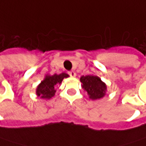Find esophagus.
Here are the masks:
<instances>
[{
	"mask_svg": "<svg viewBox=\"0 0 146 146\" xmlns=\"http://www.w3.org/2000/svg\"><path fill=\"white\" fill-rule=\"evenodd\" d=\"M68 74L71 76V77H75L76 76V72L74 71H70L68 72Z\"/></svg>",
	"mask_w": 146,
	"mask_h": 146,
	"instance_id": "34e87169",
	"label": "esophagus"
}]
</instances>
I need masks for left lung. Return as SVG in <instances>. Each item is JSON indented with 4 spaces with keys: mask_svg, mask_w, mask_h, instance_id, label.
<instances>
[{
    "mask_svg": "<svg viewBox=\"0 0 146 146\" xmlns=\"http://www.w3.org/2000/svg\"><path fill=\"white\" fill-rule=\"evenodd\" d=\"M80 81L83 84V88L89 94L90 99L99 100L105 96L106 86L99 77L93 75L82 76Z\"/></svg>",
    "mask_w": 146,
    "mask_h": 146,
    "instance_id": "1",
    "label": "left lung"
}]
</instances>
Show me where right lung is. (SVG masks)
<instances>
[{
    "label": "right lung",
    "mask_w": 146,
    "mask_h": 146,
    "mask_svg": "<svg viewBox=\"0 0 146 146\" xmlns=\"http://www.w3.org/2000/svg\"><path fill=\"white\" fill-rule=\"evenodd\" d=\"M68 74L62 72L60 74H54V75H46L45 80L41 81V83L38 86L36 93L37 95L42 99H50L54 95L55 88L54 86L56 84H60L64 78H67Z\"/></svg>",
    "instance_id": "obj_1"
}]
</instances>
